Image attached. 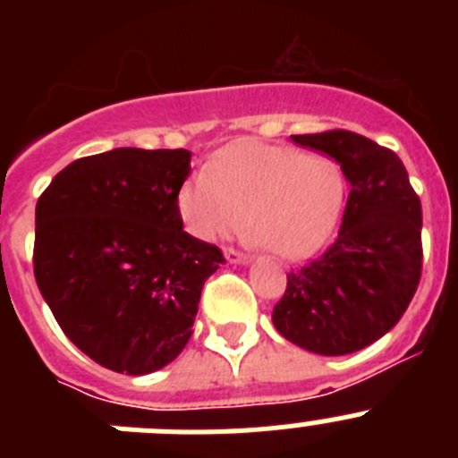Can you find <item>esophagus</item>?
Segmentation results:
<instances>
[{
    "instance_id": "esophagus-1",
    "label": "esophagus",
    "mask_w": 458,
    "mask_h": 458,
    "mask_svg": "<svg viewBox=\"0 0 458 458\" xmlns=\"http://www.w3.org/2000/svg\"><path fill=\"white\" fill-rule=\"evenodd\" d=\"M225 257L229 264H248V254L238 252V250H233V248H226Z\"/></svg>"
}]
</instances>
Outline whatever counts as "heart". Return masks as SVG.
<instances>
[{
  "label": "heart",
  "mask_w": 458,
  "mask_h": 458,
  "mask_svg": "<svg viewBox=\"0 0 458 458\" xmlns=\"http://www.w3.org/2000/svg\"><path fill=\"white\" fill-rule=\"evenodd\" d=\"M342 167L301 148L242 141L222 148L179 190V213L201 241L232 232L245 216L248 238L284 259L317 252L342 217Z\"/></svg>",
  "instance_id": "obj_1"
}]
</instances>
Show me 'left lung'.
<instances>
[{"label":"left lung","mask_w":458,"mask_h":458,"mask_svg":"<svg viewBox=\"0 0 458 458\" xmlns=\"http://www.w3.org/2000/svg\"><path fill=\"white\" fill-rule=\"evenodd\" d=\"M291 140L335 157L351 192L333 245L286 275L273 323L311 353H355L390 333L418 291L422 204L399 156L358 132Z\"/></svg>","instance_id":"left-lung-1"}]
</instances>
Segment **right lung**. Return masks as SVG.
Here are the masks:
<instances>
[{
  "label": "right lung",
  "instance_id": "add662e5",
  "mask_svg": "<svg viewBox=\"0 0 458 458\" xmlns=\"http://www.w3.org/2000/svg\"><path fill=\"white\" fill-rule=\"evenodd\" d=\"M185 148H114L56 174L36 204L34 275L68 339L119 374L185 349L222 250L183 232Z\"/></svg>",
  "mask_w": 458,
  "mask_h": 458
}]
</instances>
